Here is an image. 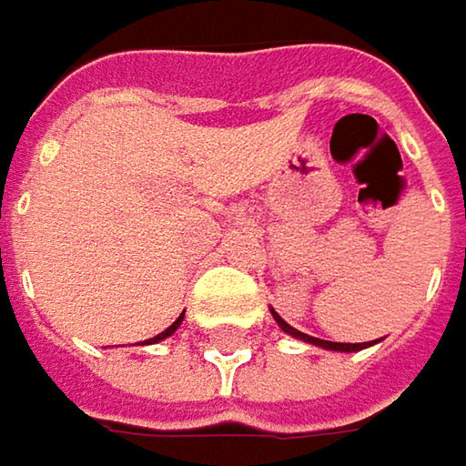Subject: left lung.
Masks as SVG:
<instances>
[{"mask_svg": "<svg viewBox=\"0 0 466 466\" xmlns=\"http://www.w3.org/2000/svg\"><path fill=\"white\" fill-rule=\"evenodd\" d=\"M273 318H276V323L281 326L286 334H291V337H297V339H302V342H310V345H316V348H323V350H337V352H355V350H363L369 348L371 342H326V339H318V337H310V334H302V331H297L294 326H289L286 320H283L276 310H270ZM377 342V339H374Z\"/></svg>", "mask_w": 466, "mask_h": 466, "instance_id": "8db88e82", "label": "left lung"}]
</instances>
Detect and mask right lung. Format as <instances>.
<instances>
[{
	"label": "right lung",
	"instance_id": "add662e5",
	"mask_svg": "<svg viewBox=\"0 0 466 466\" xmlns=\"http://www.w3.org/2000/svg\"><path fill=\"white\" fill-rule=\"evenodd\" d=\"M183 316H185V313H180V318H177V320H175V323H172V326H169V329H164V331H161V334H156V337H153V339H148V345H153V342H161V339H167V337H172V334H175V331H177V326H180V323H183Z\"/></svg>",
	"mask_w": 466,
	"mask_h": 466
}]
</instances>
